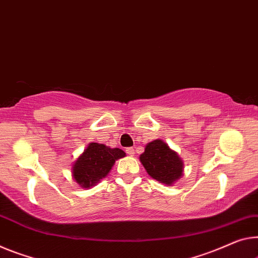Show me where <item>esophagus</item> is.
Wrapping results in <instances>:
<instances>
[{"mask_svg": "<svg viewBox=\"0 0 258 258\" xmlns=\"http://www.w3.org/2000/svg\"><path fill=\"white\" fill-rule=\"evenodd\" d=\"M125 152L128 153L129 156H134V154H135V150H134L133 148H128V149L125 150Z\"/></svg>", "mask_w": 258, "mask_h": 258, "instance_id": "1", "label": "esophagus"}]
</instances>
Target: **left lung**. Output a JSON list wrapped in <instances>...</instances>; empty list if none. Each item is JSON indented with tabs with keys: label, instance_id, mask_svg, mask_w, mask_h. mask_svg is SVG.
Masks as SVG:
<instances>
[{
	"label": "left lung",
	"instance_id": "obj_1",
	"mask_svg": "<svg viewBox=\"0 0 258 258\" xmlns=\"http://www.w3.org/2000/svg\"><path fill=\"white\" fill-rule=\"evenodd\" d=\"M140 159L149 175L165 184H172L182 175L183 162L176 152L160 140L149 143Z\"/></svg>",
	"mask_w": 258,
	"mask_h": 258
}]
</instances>
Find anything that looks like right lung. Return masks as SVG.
Returning a JSON list of instances; mask_svg holds the SVG:
<instances>
[{
  "mask_svg": "<svg viewBox=\"0 0 258 258\" xmlns=\"http://www.w3.org/2000/svg\"><path fill=\"white\" fill-rule=\"evenodd\" d=\"M121 149H110L104 144L91 143L75 162L73 175L82 188H90L109 173L115 160L124 157Z\"/></svg>",
  "mask_w": 258,
  "mask_h": 258,
  "instance_id": "add662e5",
  "label": "right lung"
}]
</instances>
